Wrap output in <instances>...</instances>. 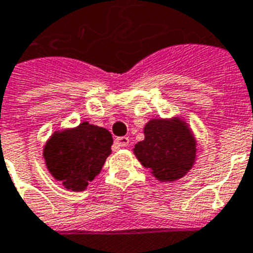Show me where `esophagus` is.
I'll return each instance as SVG.
<instances>
[{
    "instance_id": "34e87169",
    "label": "esophagus",
    "mask_w": 253,
    "mask_h": 253,
    "mask_svg": "<svg viewBox=\"0 0 253 253\" xmlns=\"http://www.w3.org/2000/svg\"><path fill=\"white\" fill-rule=\"evenodd\" d=\"M115 145L118 147H126L129 145V138L128 137H119L115 139Z\"/></svg>"
}]
</instances>
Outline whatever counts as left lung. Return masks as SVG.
I'll return each instance as SVG.
<instances>
[{"mask_svg": "<svg viewBox=\"0 0 253 253\" xmlns=\"http://www.w3.org/2000/svg\"><path fill=\"white\" fill-rule=\"evenodd\" d=\"M145 139L133 152L160 182H174L189 173L197 160V138L181 116L151 119L143 128Z\"/></svg>", "mask_w": 253, "mask_h": 253, "instance_id": "obj_1", "label": "left lung"}]
</instances>
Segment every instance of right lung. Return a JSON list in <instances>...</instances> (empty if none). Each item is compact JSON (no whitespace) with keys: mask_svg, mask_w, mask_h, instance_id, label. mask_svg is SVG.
Segmentation results:
<instances>
[{"mask_svg":"<svg viewBox=\"0 0 253 253\" xmlns=\"http://www.w3.org/2000/svg\"><path fill=\"white\" fill-rule=\"evenodd\" d=\"M114 143L107 129L83 122L75 128L55 130L43 146L49 173L64 189L84 191L101 173Z\"/></svg>","mask_w":253,"mask_h":253,"instance_id":"1","label":"right lung"}]
</instances>
